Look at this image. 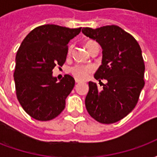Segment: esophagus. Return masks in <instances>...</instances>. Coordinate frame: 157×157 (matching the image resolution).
Masks as SVG:
<instances>
[{
  "label": "esophagus",
  "instance_id": "1",
  "mask_svg": "<svg viewBox=\"0 0 157 157\" xmlns=\"http://www.w3.org/2000/svg\"><path fill=\"white\" fill-rule=\"evenodd\" d=\"M75 83H81V81H80V80H77V79H75Z\"/></svg>",
  "mask_w": 157,
  "mask_h": 157
}]
</instances>
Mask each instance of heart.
<instances>
[{"label":"heart","mask_w":157,"mask_h":157,"mask_svg":"<svg viewBox=\"0 0 157 157\" xmlns=\"http://www.w3.org/2000/svg\"><path fill=\"white\" fill-rule=\"evenodd\" d=\"M95 42L88 41L86 43V47L87 48L89 45L92 44ZM72 50V46H69L68 53H71ZM93 71V66L91 65H82V64H77V65L72 66L70 69V71L73 76H75L77 80H85L88 77L89 74Z\"/></svg>","instance_id":"b5f03b06"}]
</instances>
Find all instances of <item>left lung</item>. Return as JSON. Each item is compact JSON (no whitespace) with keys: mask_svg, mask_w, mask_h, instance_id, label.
<instances>
[{"mask_svg":"<svg viewBox=\"0 0 157 157\" xmlns=\"http://www.w3.org/2000/svg\"><path fill=\"white\" fill-rule=\"evenodd\" d=\"M82 33L101 45L102 65L94 77L100 82L107 80L102 89L95 82H89L86 110L99 123L119 121L135 109L145 86L141 48L131 34L118 26L83 28Z\"/></svg>","mask_w":157,"mask_h":157,"instance_id":"8db88e82","label":"left lung"}]
</instances>
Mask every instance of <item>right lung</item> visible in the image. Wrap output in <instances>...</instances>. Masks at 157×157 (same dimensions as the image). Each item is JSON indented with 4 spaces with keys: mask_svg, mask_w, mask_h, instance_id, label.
Returning a JSON list of instances; mask_svg holds the SVG:
<instances>
[{
    "mask_svg": "<svg viewBox=\"0 0 157 157\" xmlns=\"http://www.w3.org/2000/svg\"><path fill=\"white\" fill-rule=\"evenodd\" d=\"M81 29L42 25L22 42L16 55V93L22 109L32 118L51 120L65 109V98L74 87L75 80L65 75L58 82L52 71L56 65H64L68 43Z\"/></svg>",
    "mask_w": 157,
    "mask_h": 157,
    "instance_id": "right-lung-1",
    "label": "right lung"
}]
</instances>
